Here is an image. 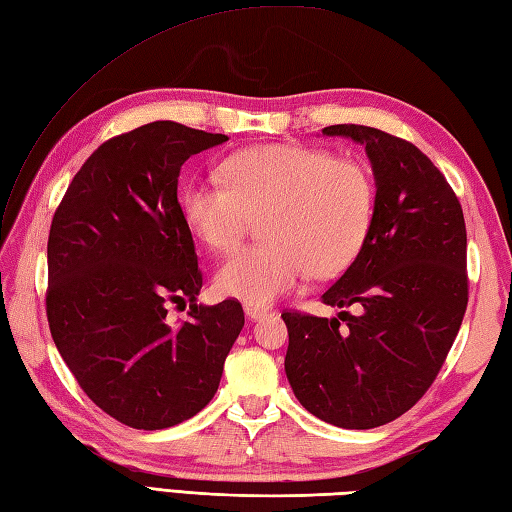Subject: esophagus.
Masks as SVG:
<instances>
[{
  "label": "esophagus",
  "instance_id": "34e87169",
  "mask_svg": "<svg viewBox=\"0 0 512 512\" xmlns=\"http://www.w3.org/2000/svg\"><path fill=\"white\" fill-rule=\"evenodd\" d=\"M244 314L251 318V320H261L264 316L270 314V307L268 305H259V303H244Z\"/></svg>",
  "mask_w": 512,
  "mask_h": 512
}]
</instances>
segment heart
I'll return each instance as SVG.
<instances>
[{
  "instance_id": "heart-1",
  "label": "heart",
  "mask_w": 512,
  "mask_h": 512,
  "mask_svg": "<svg viewBox=\"0 0 512 512\" xmlns=\"http://www.w3.org/2000/svg\"><path fill=\"white\" fill-rule=\"evenodd\" d=\"M222 181L183 187L181 211L200 242L218 253L242 244L261 218L264 244L229 257L216 288L248 303H270L314 272L347 268L373 220L375 187L364 163L323 148L268 144L231 154Z\"/></svg>"
}]
</instances>
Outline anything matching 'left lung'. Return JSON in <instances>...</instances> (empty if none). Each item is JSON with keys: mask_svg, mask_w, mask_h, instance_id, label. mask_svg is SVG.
<instances>
[{"mask_svg": "<svg viewBox=\"0 0 512 512\" xmlns=\"http://www.w3.org/2000/svg\"><path fill=\"white\" fill-rule=\"evenodd\" d=\"M323 135L366 146L375 209L358 257L323 294L358 314L283 312L285 375L314 417L371 430L425 395L458 336L469 301L465 216L443 172L410 141L358 124Z\"/></svg>", "mask_w": 512, "mask_h": 512, "instance_id": "obj_1", "label": "left lung"}]
</instances>
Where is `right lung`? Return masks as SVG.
Returning a JSON list of instances; mask_svg holds the SVG:
<instances>
[{
	"mask_svg": "<svg viewBox=\"0 0 512 512\" xmlns=\"http://www.w3.org/2000/svg\"><path fill=\"white\" fill-rule=\"evenodd\" d=\"M227 135L152 122L82 163L47 240L45 312L87 397L135 430L192 419L216 395L244 327L240 301L196 305L202 272L178 202L183 163ZM189 300L170 326L167 303Z\"/></svg>",
	"mask_w": 512,
	"mask_h": 512,
	"instance_id": "obj_1",
	"label": "right lung"
}]
</instances>
